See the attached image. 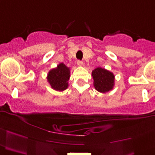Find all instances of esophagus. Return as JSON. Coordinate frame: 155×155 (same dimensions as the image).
Segmentation results:
<instances>
[{"label":"esophagus","instance_id":"1","mask_svg":"<svg viewBox=\"0 0 155 155\" xmlns=\"http://www.w3.org/2000/svg\"><path fill=\"white\" fill-rule=\"evenodd\" d=\"M77 65L79 66H82V65H83V62L81 61H77Z\"/></svg>","mask_w":155,"mask_h":155}]
</instances>
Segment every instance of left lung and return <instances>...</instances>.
<instances>
[{
  "instance_id": "1",
  "label": "left lung",
  "mask_w": 155,
  "mask_h": 155,
  "mask_svg": "<svg viewBox=\"0 0 155 155\" xmlns=\"http://www.w3.org/2000/svg\"><path fill=\"white\" fill-rule=\"evenodd\" d=\"M94 87L97 91L101 93L108 92L114 87L115 76L109 71L98 67L92 71Z\"/></svg>"
}]
</instances>
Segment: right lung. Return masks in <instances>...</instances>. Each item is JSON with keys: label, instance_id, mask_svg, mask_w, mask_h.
Here are the masks:
<instances>
[{"label": "right lung", "instance_id": "right-lung-1", "mask_svg": "<svg viewBox=\"0 0 155 155\" xmlns=\"http://www.w3.org/2000/svg\"><path fill=\"white\" fill-rule=\"evenodd\" d=\"M70 68L63 63L58 65L56 68L50 70L47 76L48 81L52 88L60 92L68 88Z\"/></svg>", "mask_w": 155, "mask_h": 155}]
</instances>
